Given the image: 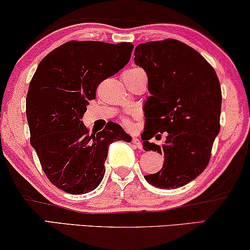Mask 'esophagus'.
Here are the masks:
<instances>
[{
  "instance_id": "1",
  "label": "esophagus",
  "mask_w": 250,
  "mask_h": 250,
  "mask_svg": "<svg viewBox=\"0 0 250 250\" xmlns=\"http://www.w3.org/2000/svg\"><path fill=\"white\" fill-rule=\"evenodd\" d=\"M131 143L135 145L136 147H138V148H142V143H140V140L137 138V137H133V138L131 139Z\"/></svg>"
}]
</instances>
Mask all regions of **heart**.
<instances>
[{
  "label": "heart",
  "instance_id": "b5f03b06",
  "mask_svg": "<svg viewBox=\"0 0 250 250\" xmlns=\"http://www.w3.org/2000/svg\"><path fill=\"white\" fill-rule=\"evenodd\" d=\"M122 122H124V125H130V121L128 120V119H124V120H122Z\"/></svg>",
  "mask_w": 250,
  "mask_h": 250
}]
</instances>
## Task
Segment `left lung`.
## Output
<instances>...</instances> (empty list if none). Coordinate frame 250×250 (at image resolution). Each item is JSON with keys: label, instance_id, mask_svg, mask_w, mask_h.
<instances>
[{"label": "left lung", "instance_id": "8db88e82", "mask_svg": "<svg viewBox=\"0 0 250 250\" xmlns=\"http://www.w3.org/2000/svg\"><path fill=\"white\" fill-rule=\"evenodd\" d=\"M135 63L146 71L152 94L145 103L143 148L165 157L161 170L145 179L162 189L182 187L208 165L220 132L219 78L198 52L172 38L139 44ZM163 132L164 144L149 143L153 136L160 140Z\"/></svg>", "mask_w": 250, "mask_h": 250}]
</instances>
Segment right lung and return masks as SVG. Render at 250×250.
I'll return each mask as SVG.
<instances>
[{
	"label": "right lung",
	"instance_id": "obj_1",
	"mask_svg": "<svg viewBox=\"0 0 250 250\" xmlns=\"http://www.w3.org/2000/svg\"><path fill=\"white\" fill-rule=\"evenodd\" d=\"M132 50L126 42L70 41L45 56L31 78L26 98L30 144L48 180L68 194L97 188L110 144L131 139L114 122L90 135L82 119L98 85L124 68Z\"/></svg>",
	"mask_w": 250,
	"mask_h": 250
}]
</instances>
